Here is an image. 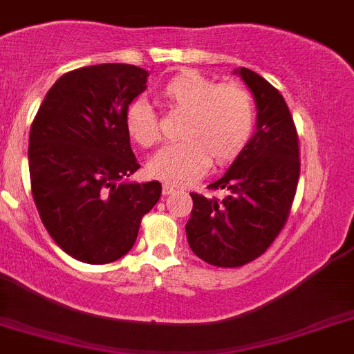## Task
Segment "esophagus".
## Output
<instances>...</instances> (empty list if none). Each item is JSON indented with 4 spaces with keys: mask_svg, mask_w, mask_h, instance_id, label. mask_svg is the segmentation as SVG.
Instances as JSON below:
<instances>
[{
    "mask_svg": "<svg viewBox=\"0 0 354 354\" xmlns=\"http://www.w3.org/2000/svg\"><path fill=\"white\" fill-rule=\"evenodd\" d=\"M175 191H177V189H175L171 184H163V194H165V196H168V194H174Z\"/></svg>",
    "mask_w": 354,
    "mask_h": 354,
    "instance_id": "1",
    "label": "esophagus"
}]
</instances>
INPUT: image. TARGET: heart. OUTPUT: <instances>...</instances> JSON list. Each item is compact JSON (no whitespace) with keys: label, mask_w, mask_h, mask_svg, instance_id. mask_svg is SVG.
<instances>
[{"label":"heart","mask_w":354,"mask_h":354,"mask_svg":"<svg viewBox=\"0 0 354 354\" xmlns=\"http://www.w3.org/2000/svg\"><path fill=\"white\" fill-rule=\"evenodd\" d=\"M160 98L171 113L184 115L183 142L161 149L147 171L171 186L198 180L210 167H226L244 152L256 126L252 95L239 84H219L200 71L183 70L161 86ZM129 138L140 147L160 142L158 113L145 100H135L124 113Z\"/></svg>","instance_id":"b5f03b06"}]
</instances>
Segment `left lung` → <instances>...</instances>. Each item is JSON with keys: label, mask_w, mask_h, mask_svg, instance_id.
<instances>
[{"label": "left lung", "mask_w": 354, "mask_h": 354, "mask_svg": "<svg viewBox=\"0 0 354 354\" xmlns=\"http://www.w3.org/2000/svg\"><path fill=\"white\" fill-rule=\"evenodd\" d=\"M254 95L256 131L221 179L209 189L225 198L191 193L187 242L205 263L236 268L254 261L286 225L300 177V147L283 95L249 68L239 70Z\"/></svg>", "instance_id": "1"}]
</instances>
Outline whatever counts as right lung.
<instances>
[{
	"mask_svg": "<svg viewBox=\"0 0 354 354\" xmlns=\"http://www.w3.org/2000/svg\"><path fill=\"white\" fill-rule=\"evenodd\" d=\"M147 70L106 63L68 71L41 102L29 131L31 193L48 235L71 258L112 263L137 241L161 184L129 183L140 168L124 113Z\"/></svg>",
	"mask_w": 354,
	"mask_h": 354,
	"instance_id": "1",
	"label": "right lung"
}]
</instances>
